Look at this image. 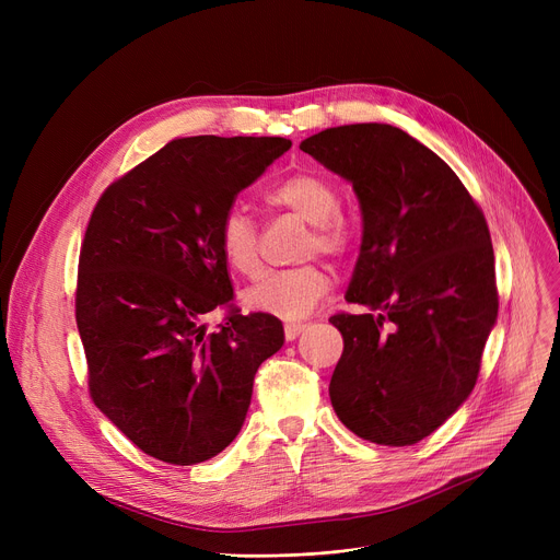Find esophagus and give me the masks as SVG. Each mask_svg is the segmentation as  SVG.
Here are the masks:
<instances>
[{"instance_id":"34e87169","label":"esophagus","mask_w":560,"mask_h":560,"mask_svg":"<svg viewBox=\"0 0 560 560\" xmlns=\"http://www.w3.org/2000/svg\"><path fill=\"white\" fill-rule=\"evenodd\" d=\"M304 329H306V325H302V322H285V327H283L285 340H295Z\"/></svg>"}]
</instances>
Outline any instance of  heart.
<instances>
[{"mask_svg":"<svg viewBox=\"0 0 560 560\" xmlns=\"http://www.w3.org/2000/svg\"><path fill=\"white\" fill-rule=\"evenodd\" d=\"M265 201L277 209L298 213L311 224L306 241V256L319 252L327 256H342L351 247L347 222L338 215L340 195L336 186L315 172H298L285 176L265 192ZM218 245L229 268L241 275H256L260 270L258 229L243 211L231 209L218 226ZM331 288L329 272L322 265L308 262L302 268L277 270L260 277L245 290V304L252 311L277 315L283 319L306 317Z\"/></svg>","mask_w":560,"mask_h":560,"instance_id":"b5f03b06","label":"heart"}]
</instances>
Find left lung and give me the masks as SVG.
I'll return each mask as SVG.
<instances>
[{"label":"left lung","mask_w":560,"mask_h":560,"mask_svg":"<svg viewBox=\"0 0 560 560\" xmlns=\"http://www.w3.org/2000/svg\"><path fill=\"white\" fill-rule=\"evenodd\" d=\"M300 150L351 184L363 218L345 300L368 313L329 319L345 340L334 410L370 443L416 445L472 393L497 322L486 218L454 170L397 127H334Z\"/></svg>","instance_id":"obj_1"}]
</instances>
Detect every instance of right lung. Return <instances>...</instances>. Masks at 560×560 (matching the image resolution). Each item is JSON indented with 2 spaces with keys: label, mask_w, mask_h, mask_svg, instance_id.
Instances as JSON below:
<instances>
[{
  "label": "right lung",
  "mask_w": 560,
  "mask_h": 560,
  "mask_svg": "<svg viewBox=\"0 0 560 560\" xmlns=\"http://www.w3.org/2000/svg\"><path fill=\"white\" fill-rule=\"evenodd\" d=\"M285 138L192 136L110 184L79 256L77 327L88 388L131 443L163 463L218 456L243 429L254 374L283 345L281 319L230 315L233 288L218 226Z\"/></svg>",
  "instance_id": "right-lung-1"
}]
</instances>
